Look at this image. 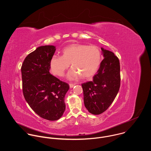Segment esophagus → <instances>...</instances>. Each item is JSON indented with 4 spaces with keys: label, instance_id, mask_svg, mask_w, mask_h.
<instances>
[{
    "label": "esophagus",
    "instance_id": "1",
    "mask_svg": "<svg viewBox=\"0 0 151 151\" xmlns=\"http://www.w3.org/2000/svg\"><path fill=\"white\" fill-rule=\"evenodd\" d=\"M75 85H76V84H72V83H70L69 84V86H70V88H73Z\"/></svg>",
    "mask_w": 151,
    "mask_h": 151
}]
</instances>
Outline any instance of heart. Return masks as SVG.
Returning <instances> with one entry per match:
<instances>
[{
	"mask_svg": "<svg viewBox=\"0 0 151 151\" xmlns=\"http://www.w3.org/2000/svg\"><path fill=\"white\" fill-rule=\"evenodd\" d=\"M61 54V56L51 58L50 70L53 74L62 77L70 64L73 68L68 74L70 79L80 76L84 79L92 77L98 70L102 62L101 52L96 46L73 43L65 47Z\"/></svg>",
	"mask_w": 151,
	"mask_h": 151,
	"instance_id": "obj_1",
	"label": "heart"
}]
</instances>
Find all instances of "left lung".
<instances>
[{
  "label": "left lung",
  "mask_w": 151,
  "mask_h": 151,
  "mask_svg": "<svg viewBox=\"0 0 151 151\" xmlns=\"http://www.w3.org/2000/svg\"><path fill=\"white\" fill-rule=\"evenodd\" d=\"M104 56L93 80L82 84L84 102L88 111L100 114L113 102L120 86V66L118 58L101 48Z\"/></svg>",
  "instance_id": "left-lung-1"
}]
</instances>
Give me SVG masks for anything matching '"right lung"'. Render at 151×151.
Here are the masks:
<instances>
[{"mask_svg":"<svg viewBox=\"0 0 151 151\" xmlns=\"http://www.w3.org/2000/svg\"><path fill=\"white\" fill-rule=\"evenodd\" d=\"M55 50L52 45L37 47L25 58L21 68L25 101L38 115L50 121L62 116L69 89L67 83L50 74V60Z\"/></svg>","mask_w":151,"mask_h":151,"instance_id":"right-lung-1","label":"right lung"}]
</instances>
